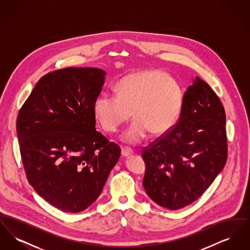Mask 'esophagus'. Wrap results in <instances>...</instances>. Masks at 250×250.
Returning a JSON list of instances; mask_svg holds the SVG:
<instances>
[{"instance_id": "esophagus-1", "label": "esophagus", "mask_w": 250, "mask_h": 250, "mask_svg": "<svg viewBox=\"0 0 250 250\" xmlns=\"http://www.w3.org/2000/svg\"><path fill=\"white\" fill-rule=\"evenodd\" d=\"M121 154H122L123 157H129V156H131L132 154H133V152H132V150L129 149V148L125 147V148H122Z\"/></svg>"}]
</instances>
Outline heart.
<instances>
[{
    "mask_svg": "<svg viewBox=\"0 0 250 250\" xmlns=\"http://www.w3.org/2000/svg\"><path fill=\"white\" fill-rule=\"evenodd\" d=\"M116 95L102 94L94 103L95 117L108 133L117 132L133 115L136 117L124 132L127 144L142 143L149 132L155 136L170 130L178 120L184 93L178 82L161 70L137 72L121 79Z\"/></svg>",
    "mask_w": 250,
    "mask_h": 250,
    "instance_id": "heart-1",
    "label": "heart"
}]
</instances>
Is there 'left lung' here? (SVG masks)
Returning a JSON list of instances; mask_svg holds the SVG:
<instances>
[{"instance_id":"1","label":"left lung","mask_w":250,"mask_h":250,"mask_svg":"<svg viewBox=\"0 0 250 250\" xmlns=\"http://www.w3.org/2000/svg\"><path fill=\"white\" fill-rule=\"evenodd\" d=\"M225 109L199 77L184 95L178 122L143 148L147 195L158 205L178 210L198 200L227 161Z\"/></svg>"}]
</instances>
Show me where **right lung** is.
<instances>
[{"instance_id": "1", "label": "right lung", "mask_w": 250, "mask_h": 250, "mask_svg": "<svg viewBox=\"0 0 250 250\" xmlns=\"http://www.w3.org/2000/svg\"><path fill=\"white\" fill-rule=\"evenodd\" d=\"M106 72L67 67L43 76L19 111L17 133L26 177L36 193L67 213L101 194L121 149L95 130L94 103Z\"/></svg>"}]
</instances>
